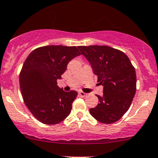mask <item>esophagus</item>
<instances>
[{
    "instance_id": "1",
    "label": "esophagus",
    "mask_w": 158,
    "mask_h": 158,
    "mask_svg": "<svg viewBox=\"0 0 158 158\" xmlns=\"http://www.w3.org/2000/svg\"><path fill=\"white\" fill-rule=\"evenodd\" d=\"M79 95L81 97H83V98H84V97H86V95H87V94L84 93V92H79Z\"/></svg>"
}]
</instances>
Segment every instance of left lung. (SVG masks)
<instances>
[{
	"mask_svg": "<svg viewBox=\"0 0 158 158\" xmlns=\"http://www.w3.org/2000/svg\"><path fill=\"white\" fill-rule=\"evenodd\" d=\"M89 62L98 84L104 86L99 103L89 113L98 122L111 124L124 116L136 93L135 69L122 51L106 45L79 46Z\"/></svg>",
	"mask_w": 158,
	"mask_h": 158,
	"instance_id": "obj_1",
	"label": "left lung"
}]
</instances>
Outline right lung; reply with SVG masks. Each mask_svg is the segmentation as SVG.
Instances as JSON below:
<instances>
[{
    "label": "right lung",
    "instance_id": "1",
    "mask_svg": "<svg viewBox=\"0 0 158 158\" xmlns=\"http://www.w3.org/2000/svg\"><path fill=\"white\" fill-rule=\"evenodd\" d=\"M81 53L75 46L47 45L28 55L19 75L21 93L28 110L37 120L56 125L70 114L77 93L57 86L67 65Z\"/></svg>",
    "mask_w": 158,
    "mask_h": 158
}]
</instances>
